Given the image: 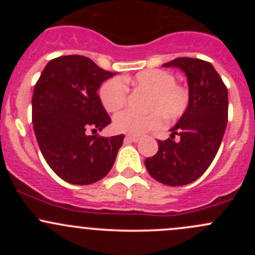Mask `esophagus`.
I'll return each mask as SVG.
<instances>
[{
	"label": "esophagus",
	"mask_w": 255,
	"mask_h": 255,
	"mask_svg": "<svg viewBox=\"0 0 255 255\" xmlns=\"http://www.w3.org/2000/svg\"><path fill=\"white\" fill-rule=\"evenodd\" d=\"M126 142H138L139 140V137L138 135H133V134H127L125 138Z\"/></svg>",
	"instance_id": "obj_1"
}]
</instances>
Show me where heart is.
I'll list each match as a JSON object with an SVG mask.
<instances>
[{
    "instance_id": "heart-1",
    "label": "heart",
    "mask_w": 255,
    "mask_h": 255,
    "mask_svg": "<svg viewBox=\"0 0 255 255\" xmlns=\"http://www.w3.org/2000/svg\"><path fill=\"white\" fill-rule=\"evenodd\" d=\"M132 85L134 89L148 91L146 113H134L123 111L113 118V128L117 132L128 134H142L163 125L165 120L174 121L181 117L187 110L190 102L189 91L182 85L176 84L175 76L170 71L163 69H148L139 71L134 76L112 78L100 87V100L105 110L117 112L122 109L127 100V86Z\"/></svg>"
}]
</instances>
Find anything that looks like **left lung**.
<instances>
[{
  "mask_svg": "<svg viewBox=\"0 0 255 255\" xmlns=\"http://www.w3.org/2000/svg\"><path fill=\"white\" fill-rule=\"evenodd\" d=\"M163 66L186 75L190 102L170 138L158 140V153L144 164L156 181L181 186L199 179L217 154L227 126L228 92L212 64L201 59L177 58Z\"/></svg>",
  "mask_w": 255,
  "mask_h": 255,
  "instance_id": "8db88e82",
  "label": "left lung"
}]
</instances>
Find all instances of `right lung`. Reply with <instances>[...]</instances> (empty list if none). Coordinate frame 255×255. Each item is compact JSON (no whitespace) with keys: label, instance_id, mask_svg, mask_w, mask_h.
<instances>
[{"label":"right lung","instance_id":"add662e5","mask_svg":"<svg viewBox=\"0 0 255 255\" xmlns=\"http://www.w3.org/2000/svg\"><path fill=\"white\" fill-rule=\"evenodd\" d=\"M117 73L91 59L66 55L47 64L34 86L32 120L38 145L54 173L69 184L90 185L110 173L125 135H90L111 118L97 95Z\"/></svg>","mask_w":255,"mask_h":255}]
</instances>
